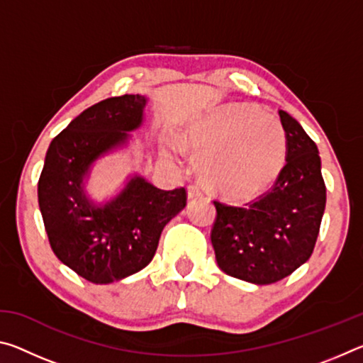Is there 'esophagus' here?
<instances>
[{
	"label": "esophagus",
	"mask_w": 363,
	"mask_h": 363,
	"mask_svg": "<svg viewBox=\"0 0 363 363\" xmlns=\"http://www.w3.org/2000/svg\"><path fill=\"white\" fill-rule=\"evenodd\" d=\"M201 195H203V192H201V189H200L199 186H189V187H187V196H189V200L196 199V196H201Z\"/></svg>",
	"instance_id": "obj_1"
}]
</instances>
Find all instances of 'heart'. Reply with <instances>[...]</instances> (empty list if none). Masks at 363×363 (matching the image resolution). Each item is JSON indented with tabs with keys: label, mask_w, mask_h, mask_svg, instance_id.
Segmentation results:
<instances>
[{
	"label": "heart",
	"mask_w": 363,
	"mask_h": 363,
	"mask_svg": "<svg viewBox=\"0 0 363 363\" xmlns=\"http://www.w3.org/2000/svg\"><path fill=\"white\" fill-rule=\"evenodd\" d=\"M187 140L201 155L200 173L208 186L235 196L261 192L277 179L288 149L279 118L242 104L205 115L190 128Z\"/></svg>",
	"instance_id": "obj_1"
}]
</instances>
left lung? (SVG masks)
<instances>
[{"label":"left lung","mask_w":363,"mask_h":363,"mask_svg":"<svg viewBox=\"0 0 363 363\" xmlns=\"http://www.w3.org/2000/svg\"><path fill=\"white\" fill-rule=\"evenodd\" d=\"M286 164L274 187L243 206L214 201L211 243L219 269L255 285L285 279L309 259L327 201L314 140L285 110Z\"/></svg>","instance_id":"left-lung-1"}]
</instances>
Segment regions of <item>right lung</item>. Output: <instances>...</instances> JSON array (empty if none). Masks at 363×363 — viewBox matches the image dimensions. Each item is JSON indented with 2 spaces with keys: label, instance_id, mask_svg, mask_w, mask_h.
Wrapping results in <instances>:
<instances>
[{
  "label": "right lung",
  "instance_id": "obj_1",
  "mask_svg": "<svg viewBox=\"0 0 363 363\" xmlns=\"http://www.w3.org/2000/svg\"><path fill=\"white\" fill-rule=\"evenodd\" d=\"M147 104L149 97L140 94L94 104L46 152L38 203L49 243L60 262L93 284H113L143 270L164 225L186 208V189L162 190L136 171L106 199L89 194L97 162L130 149Z\"/></svg>",
  "mask_w": 363,
  "mask_h": 363
}]
</instances>
